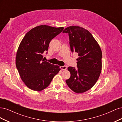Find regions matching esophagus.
Segmentation results:
<instances>
[{
    "label": "esophagus",
    "instance_id": "34e87169",
    "mask_svg": "<svg viewBox=\"0 0 122 122\" xmlns=\"http://www.w3.org/2000/svg\"><path fill=\"white\" fill-rule=\"evenodd\" d=\"M60 68H61V70H66V69H67V67H66V66H61V67H60Z\"/></svg>",
    "mask_w": 122,
    "mask_h": 122
}]
</instances>
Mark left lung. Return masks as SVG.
<instances>
[{
  "label": "left lung",
  "instance_id": "left-lung-1",
  "mask_svg": "<svg viewBox=\"0 0 122 122\" xmlns=\"http://www.w3.org/2000/svg\"><path fill=\"white\" fill-rule=\"evenodd\" d=\"M68 34L70 49L78 53L77 67H69L71 74L66 80L68 86L76 93H82L93 87L100 75L102 54L93 36L86 29L79 26H70L62 31Z\"/></svg>",
  "mask_w": 122,
  "mask_h": 122
}]
</instances>
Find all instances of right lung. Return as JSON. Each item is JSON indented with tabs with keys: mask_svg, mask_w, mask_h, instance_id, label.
Masks as SVG:
<instances>
[{
	"mask_svg": "<svg viewBox=\"0 0 122 122\" xmlns=\"http://www.w3.org/2000/svg\"><path fill=\"white\" fill-rule=\"evenodd\" d=\"M63 29V27L40 25L29 30L22 40L16 54V66L21 79L30 89H45L60 71L58 66L44 61L43 54L48 50L51 40Z\"/></svg>",
	"mask_w": 122,
	"mask_h": 122,
	"instance_id": "right-lung-1",
	"label": "right lung"
}]
</instances>
